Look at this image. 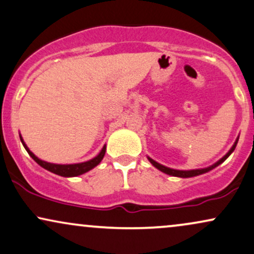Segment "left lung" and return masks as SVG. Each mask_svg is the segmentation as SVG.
Segmentation results:
<instances>
[{
	"instance_id": "8db88e82",
	"label": "left lung",
	"mask_w": 254,
	"mask_h": 254,
	"mask_svg": "<svg viewBox=\"0 0 254 254\" xmlns=\"http://www.w3.org/2000/svg\"><path fill=\"white\" fill-rule=\"evenodd\" d=\"M238 140H239V136L237 137L236 142H234L232 147H231V149L229 150V152H227L225 156L221 157V158H220L219 160H218V162L214 163V164L207 166V168H203V169H194V170H176V169H171V168H168V166H165V165L159 164V163H157L156 160H153L152 158H150L149 156H147V159H149V162H150L151 164H152L153 166H155L156 169H158L159 171L164 172V173H166V175H169V176H173V177H181V178L195 177V176L203 175V173H206V172H208V171H211V170H213L214 168H217L218 165H220L223 162H225L227 157H229V156L231 155V153L233 152L234 149H236L237 143H238Z\"/></svg>"
}]
</instances>
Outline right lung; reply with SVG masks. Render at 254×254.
<instances>
[{
	"label": "right lung",
	"instance_id": "right-lung-1",
	"mask_svg": "<svg viewBox=\"0 0 254 254\" xmlns=\"http://www.w3.org/2000/svg\"><path fill=\"white\" fill-rule=\"evenodd\" d=\"M20 139L22 144H23L24 149L27 150V152L29 153V156H30L38 165L42 166L43 169L48 170V171L55 173V175L62 176V177H77V176H81L83 173L90 171V170H92L95 166H97L99 163L102 162V159H103V157L105 155V151H107V145H104L102 147L101 152H99L97 156L94 157L92 159L86 160V162L76 163V164H55V163H49V162H46V160H42L38 158V157L35 156L34 153L29 150L27 144L24 143L21 133H20Z\"/></svg>",
	"mask_w": 254,
	"mask_h": 254
}]
</instances>
